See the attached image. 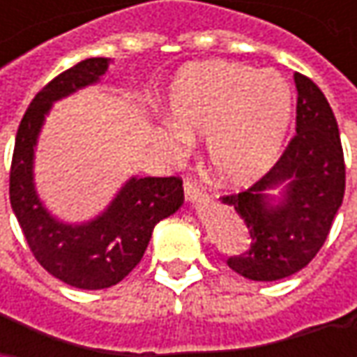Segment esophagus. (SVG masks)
I'll return each instance as SVG.
<instances>
[{
  "instance_id": "obj_1",
  "label": "esophagus",
  "mask_w": 357,
  "mask_h": 357,
  "mask_svg": "<svg viewBox=\"0 0 357 357\" xmlns=\"http://www.w3.org/2000/svg\"><path fill=\"white\" fill-rule=\"evenodd\" d=\"M185 197L186 200H197L202 197V185H200L199 181L195 178V176H186L185 178Z\"/></svg>"
}]
</instances>
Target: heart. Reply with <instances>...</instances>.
Segmentation results:
<instances>
[{
	"instance_id": "heart-1",
	"label": "heart",
	"mask_w": 357,
	"mask_h": 357,
	"mask_svg": "<svg viewBox=\"0 0 357 357\" xmlns=\"http://www.w3.org/2000/svg\"><path fill=\"white\" fill-rule=\"evenodd\" d=\"M169 105L176 125H165V143L181 151L188 137H208V165L227 185L266 171L290 121V95L278 77L227 63L183 71Z\"/></svg>"
}]
</instances>
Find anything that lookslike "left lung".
Returning a JSON list of instances; mask_svg holds the SVG:
<instances>
[{"label": "left lung", "mask_w": 357, "mask_h": 357, "mask_svg": "<svg viewBox=\"0 0 357 357\" xmlns=\"http://www.w3.org/2000/svg\"><path fill=\"white\" fill-rule=\"evenodd\" d=\"M296 132L270 171L242 192L222 197L234 206L248 248L227 260L248 280L272 282L292 276L320 252L346 190V162L334 111L320 87L294 73ZM288 182L282 205L270 207L266 188Z\"/></svg>", "instance_id": "obj_1"}]
</instances>
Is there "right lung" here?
<instances>
[{"mask_svg": "<svg viewBox=\"0 0 357 357\" xmlns=\"http://www.w3.org/2000/svg\"><path fill=\"white\" fill-rule=\"evenodd\" d=\"M109 69L107 57H91L51 79L33 97L21 119L11 171L9 200L35 260L69 286L81 290L111 288L143 258L153 228L183 204L178 176L130 178L97 220L67 227L51 218L39 202L31 178L37 132L51 103L99 81Z\"/></svg>", "mask_w": 357, "mask_h": 357, "instance_id": "add662e5", "label": "right lung"}]
</instances>
